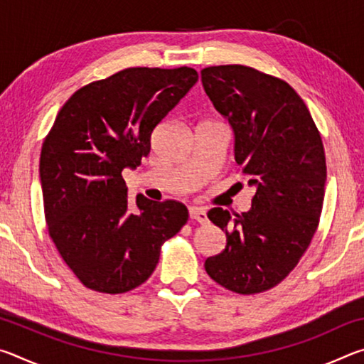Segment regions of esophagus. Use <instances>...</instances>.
Segmentation results:
<instances>
[{"instance_id":"34e87169","label":"esophagus","mask_w":364,"mask_h":364,"mask_svg":"<svg viewBox=\"0 0 364 364\" xmlns=\"http://www.w3.org/2000/svg\"><path fill=\"white\" fill-rule=\"evenodd\" d=\"M189 217H191V220H196V221H199L200 225H204V223H207V212H205V208H200V207H191L189 208Z\"/></svg>"}]
</instances>
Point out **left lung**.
I'll use <instances>...</instances> for the list:
<instances>
[{
	"label": "left lung",
	"instance_id": "obj_1",
	"mask_svg": "<svg viewBox=\"0 0 364 364\" xmlns=\"http://www.w3.org/2000/svg\"><path fill=\"white\" fill-rule=\"evenodd\" d=\"M215 109L234 132V157L255 188L249 212L207 213L226 247L205 260L210 278L252 295L278 286L310 247L323 210L326 156L321 134L291 85L247 65L200 70Z\"/></svg>",
	"mask_w": 364,
	"mask_h": 364
}]
</instances>
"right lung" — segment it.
I'll use <instances>...</instances> for the list:
<instances>
[{"label":"right lung","mask_w":364,"mask_h":364,"mask_svg":"<svg viewBox=\"0 0 364 364\" xmlns=\"http://www.w3.org/2000/svg\"><path fill=\"white\" fill-rule=\"evenodd\" d=\"M197 78L186 65L120 70L77 90L46 134L40 178L49 237L91 291L115 295L143 284L164 242L186 225L181 202L128 199L122 171L149 156L156 127Z\"/></svg>","instance_id":"add662e5"}]
</instances>
